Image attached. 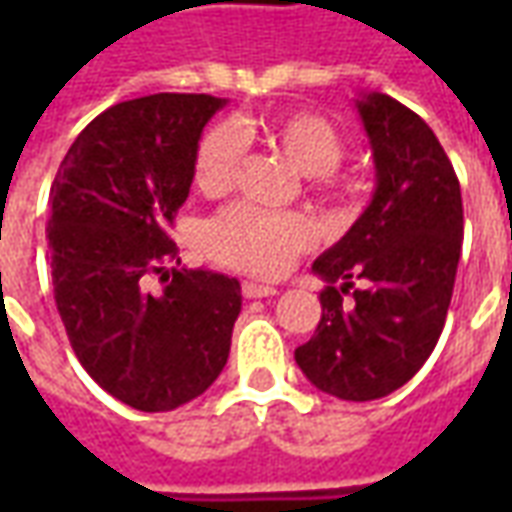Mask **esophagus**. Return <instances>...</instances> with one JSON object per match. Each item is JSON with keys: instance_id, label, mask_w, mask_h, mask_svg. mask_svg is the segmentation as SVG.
Returning a JSON list of instances; mask_svg holds the SVG:
<instances>
[{"instance_id": "34e87169", "label": "esophagus", "mask_w": 512, "mask_h": 512, "mask_svg": "<svg viewBox=\"0 0 512 512\" xmlns=\"http://www.w3.org/2000/svg\"><path fill=\"white\" fill-rule=\"evenodd\" d=\"M241 293H244V299H266V296H277L279 290L274 285H263V282H244L241 285Z\"/></svg>"}]
</instances>
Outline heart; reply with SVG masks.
<instances>
[{
    "instance_id": "heart-1",
    "label": "heart",
    "mask_w": 512,
    "mask_h": 512,
    "mask_svg": "<svg viewBox=\"0 0 512 512\" xmlns=\"http://www.w3.org/2000/svg\"><path fill=\"white\" fill-rule=\"evenodd\" d=\"M241 134L266 142L293 167L310 175L318 189H332V172L340 167L345 142L340 131L315 112H285L238 123ZM241 158V136L219 123L202 134L194 156V180L205 194L230 189ZM315 227L301 213H274L255 205H230L205 227V246L216 260L238 271L277 277L288 271L293 257L310 249Z\"/></svg>"
}]
</instances>
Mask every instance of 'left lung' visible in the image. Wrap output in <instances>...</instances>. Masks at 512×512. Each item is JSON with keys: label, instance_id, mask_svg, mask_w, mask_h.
Listing matches in <instances>:
<instances>
[{"label": "left lung", "instance_id": "1", "mask_svg": "<svg viewBox=\"0 0 512 512\" xmlns=\"http://www.w3.org/2000/svg\"><path fill=\"white\" fill-rule=\"evenodd\" d=\"M356 112L376 191L312 263L326 279L321 323L296 348V365L326 395L365 403L411 381L439 343L461 257L463 202L450 158L422 117L384 93H362ZM351 287L355 301L343 305Z\"/></svg>", "mask_w": 512, "mask_h": 512}]
</instances>
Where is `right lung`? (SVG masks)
<instances>
[{
  "label": "right lung",
  "instance_id": "obj_1",
  "mask_svg": "<svg viewBox=\"0 0 512 512\" xmlns=\"http://www.w3.org/2000/svg\"><path fill=\"white\" fill-rule=\"evenodd\" d=\"M213 95L158 93L106 109L76 136L51 183L54 299L82 367L136 411L200 397L230 356L241 285L205 268H167V235L194 180ZM161 273L165 288L147 291Z\"/></svg>",
  "mask_w": 512,
  "mask_h": 512
}]
</instances>
